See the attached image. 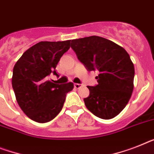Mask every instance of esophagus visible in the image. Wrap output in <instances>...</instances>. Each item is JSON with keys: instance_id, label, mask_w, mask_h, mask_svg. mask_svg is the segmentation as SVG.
I'll return each instance as SVG.
<instances>
[{"instance_id": "esophagus-1", "label": "esophagus", "mask_w": 154, "mask_h": 154, "mask_svg": "<svg viewBox=\"0 0 154 154\" xmlns=\"http://www.w3.org/2000/svg\"><path fill=\"white\" fill-rule=\"evenodd\" d=\"M74 86L75 89H79L80 87H81V84H79V83H75Z\"/></svg>"}]
</instances>
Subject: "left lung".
<instances>
[{"mask_svg":"<svg viewBox=\"0 0 154 154\" xmlns=\"http://www.w3.org/2000/svg\"><path fill=\"white\" fill-rule=\"evenodd\" d=\"M71 47L88 71L98 72L97 85L88 86L86 107L97 117L109 120L120 113L131 97L134 68L120 45L99 36L71 41Z\"/></svg>","mask_w":154,"mask_h":154,"instance_id":"left-lung-1","label":"left lung"}]
</instances>
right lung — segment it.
<instances>
[{"mask_svg": "<svg viewBox=\"0 0 154 154\" xmlns=\"http://www.w3.org/2000/svg\"><path fill=\"white\" fill-rule=\"evenodd\" d=\"M71 40L40 42L31 46L18 60L13 68L11 85L20 109L30 119L46 123L61 111L66 94L74 88L72 82L55 84L48 79Z\"/></svg>", "mask_w": 154, "mask_h": 154, "instance_id": "add662e5", "label": "right lung"}]
</instances>
